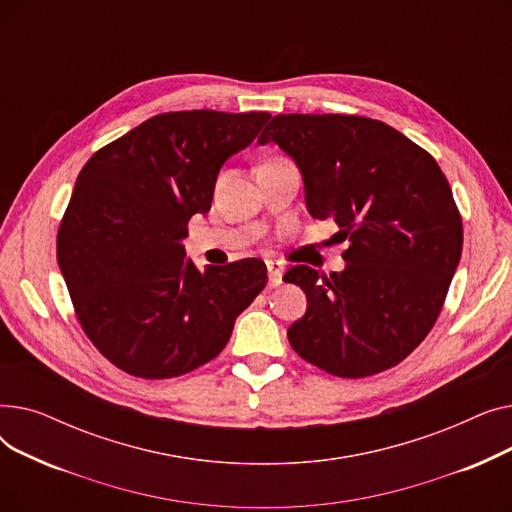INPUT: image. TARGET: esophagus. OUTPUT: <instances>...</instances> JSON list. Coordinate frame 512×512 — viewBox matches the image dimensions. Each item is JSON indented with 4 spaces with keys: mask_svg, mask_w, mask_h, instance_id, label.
<instances>
[{
    "mask_svg": "<svg viewBox=\"0 0 512 512\" xmlns=\"http://www.w3.org/2000/svg\"><path fill=\"white\" fill-rule=\"evenodd\" d=\"M267 276H270V286H280L284 276V265L280 261H267Z\"/></svg>",
    "mask_w": 512,
    "mask_h": 512,
    "instance_id": "esophagus-1",
    "label": "esophagus"
}]
</instances>
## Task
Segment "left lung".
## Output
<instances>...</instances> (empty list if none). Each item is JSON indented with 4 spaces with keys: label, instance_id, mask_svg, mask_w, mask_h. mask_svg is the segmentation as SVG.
<instances>
[{
    "label": "left lung",
    "instance_id": "obj_1",
    "mask_svg": "<svg viewBox=\"0 0 512 512\" xmlns=\"http://www.w3.org/2000/svg\"><path fill=\"white\" fill-rule=\"evenodd\" d=\"M274 141L303 174L305 203L332 218L348 249L330 276L294 265L307 311L288 328L307 363L338 378H367L407 359L434 328L463 251L450 184L425 149L365 116L280 114Z\"/></svg>",
    "mask_w": 512,
    "mask_h": 512
}]
</instances>
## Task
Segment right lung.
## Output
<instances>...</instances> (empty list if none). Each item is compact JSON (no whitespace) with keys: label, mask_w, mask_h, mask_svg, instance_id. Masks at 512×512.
<instances>
[{"label":"right lung","mask_w":512,"mask_h":512,"mask_svg":"<svg viewBox=\"0 0 512 512\" xmlns=\"http://www.w3.org/2000/svg\"><path fill=\"white\" fill-rule=\"evenodd\" d=\"M267 112L157 114L80 170L58 230L74 313L118 369L168 380L218 357L236 317L267 284L259 259L197 270L182 238L211 207L224 161L249 147Z\"/></svg>","instance_id":"1"}]
</instances>
